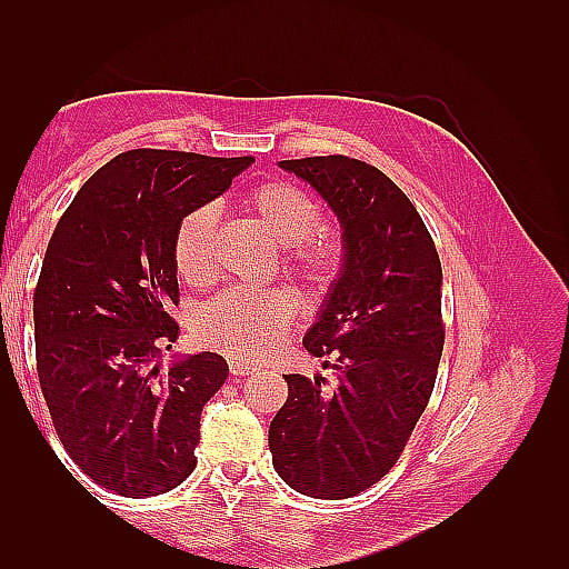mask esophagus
Returning <instances> with one entry per match:
<instances>
[{
    "mask_svg": "<svg viewBox=\"0 0 569 569\" xmlns=\"http://www.w3.org/2000/svg\"><path fill=\"white\" fill-rule=\"evenodd\" d=\"M228 368H230V375H234V377H247V375L256 372L253 363H247V360H237V358L230 360Z\"/></svg>",
    "mask_w": 569,
    "mask_h": 569,
    "instance_id": "esophagus-1",
    "label": "esophagus"
}]
</instances>
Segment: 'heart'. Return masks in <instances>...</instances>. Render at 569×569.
<instances>
[{"label": "heart", "instance_id": "obj_1", "mask_svg": "<svg viewBox=\"0 0 569 569\" xmlns=\"http://www.w3.org/2000/svg\"><path fill=\"white\" fill-rule=\"evenodd\" d=\"M239 206L274 244L284 247L280 256L284 272L316 287L339 278L347 263V242L337 228L320 226L322 209L311 192L287 180H268L249 187ZM213 244L211 206H199L178 222L173 263L187 284L203 287L213 280ZM297 313L299 297L287 287L230 289L197 313L194 337L206 349L253 360L280 347Z\"/></svg>", "mask_w": 569, "mask_h": 569}]
</instances>
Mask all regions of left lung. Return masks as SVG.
Returning <instances> with one entry per match:
<instances>
[{
    "instance_id": "left-lung-1",
    "label": "left lung",
    "mask_w": 569,
    "mask_h": 569,
    "mask_svg": "<svg viewBox=\"0 0 569 569\" xmlns=\"http://www.w3.org/2000/svg\"><path fill=\"white\" fill-rule=\"evenodd\" d=\"M280 168L330 203L347 263L303 337L335 387L284 375L289 396L268 446L291 489L339 501L393 468L432 396L443 349L441 261L418 209L380 168L341 153Z\"/></svg>"
}]
</instances>
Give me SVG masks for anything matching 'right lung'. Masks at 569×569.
<instances>
[{
    "mask_svg": "<svg viewBox=\"0 0 569 569\" xmlns=\"http://www.w3.org/2000/svg\"><path fill=\"white\" fill-rule=\"evenodd\" d=\"M251 163L130 149L57 222L32 297L38 377L63 449L99 487L157 496L197 468L201 410L230 370L211 351L159 368L180 335L173 239Z\"/></svg>",
    "mask_w": 569,
    "mask_h": 569,
    "instance_id": "add662e5",
    "label": "right lung"
}]
</instances>
